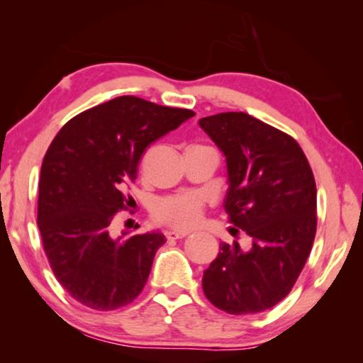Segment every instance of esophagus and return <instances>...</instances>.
I'll return each mask as SVG.
<instances>
[{
    "mask_svg": "<svg viewBox=\"0 0 363 363\" xmlns=\"http://www.w3.org/2000/svg\"><path fill=\"white\" fill-rule=\"evenodd\" d=\"M165 235H167L168 240H177V238L187 237L189 233H186V230H174V229H172V230H167Z\"/></svg>",
    "mask_w": 363,
    "mask_h": 363,
    "instance_id": "1",
    "label": "esophagus"
}]
</instances>
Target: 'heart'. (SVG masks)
I'll return each mask as SVG.
<instances>
[{
	"instance_id": "1",
	"label": "heart",
	"mask_w": 363,
	"mask_h": 363,
	"mask_svg": "<svg viewBox=\"0 0 363 363\" xmlns=\"http://www.w3.org/2000/svg\"><path fill=\"white\" fill-rule=\"evenodd\" d=\"M203 215V203L195 195L184 194L162 198L152 207V218L174 229L196 226Z\"/></svg>"
}]
</instances>
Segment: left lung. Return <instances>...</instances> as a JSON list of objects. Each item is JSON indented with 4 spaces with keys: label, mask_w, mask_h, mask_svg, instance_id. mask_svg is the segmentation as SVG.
<instances>
[{
    "label": "left lung",
    "mask_w": 363,
    "mask_h": 363,
    "mask_svg": "<svg viewBox=\"0 0 363 363\" xmlns=\"http://www.w3.org/2000/svg\"><path fill=\"white\" fill-rule=\"evenodd\" d=\"M225 154V211L230 234L245 230L251 248L220 243L203 276L211 303L233 315L272 309L289 295L317 233V186L295 138L245 112L198 121Z\"/></svg>",
    "instance_id": "obj_1"
}]
</instances>
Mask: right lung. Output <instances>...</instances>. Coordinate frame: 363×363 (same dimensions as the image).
I'll list each match as a JSON object with an SVG mask.
<instances>
[{"label":"right lung","mask_w":363,"mask_h":363,"mask_svg":"<svg viewBox=\"0 0 363 363\" xmlns=\"http://www.w3.org/2000/svg\"><path fill=\"white\" fill-rule=\"evenodd\" d=\"M195 115L118 96L76 115L54 137L38 181L37 225L56 279L78 303L113 311L140 295L159 230L111 235L113 215L128 209L125 190L146 146Z\"/></svg>","instance_id":"right-lung-1"}]
</instances>
